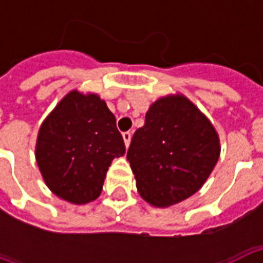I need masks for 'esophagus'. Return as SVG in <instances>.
<instances>
[{
	"instance_id": "obj_1",
	"label": "esophagus",
	"mask_w": 263,
	"mask_h": 263,
	"mask_svg": "<svg viewBox=\"0 0 263 263\" xmlns=\"http://www.w3.org/2000/svg\"><path fill=\"white\" fill-rule=\"evenodd\" d=\"M131 137H132V134L129 131L124 132V134H122V138H124V142H125L126 148L129 146V142H131Z\"/></svg>"
}]
</instances>
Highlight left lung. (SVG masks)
Segmentation results:
<instances>
[{
	"label": "left lung",
	"instance_id": "left-lung-1",
	"mask_svg": "<svg viewBox=\"0 0 263 263\" xmlns=\"http://www.w3.org/2000/svg\"><path fill=\"white\" fill-rule=\"evenodd\" d=\"M220 156L214 126L192 101L169 96L155 101L126 154L141 197L169 207L193 196Z\"/></svg>",
	"mask_w": 263,
	"mask_h": 263
}]
</instances>
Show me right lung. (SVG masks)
Segmentation results:
<instances>
[{"instance_id": "obj_1", "label": "right lung", "mask_w": 263, "mask_h": 263, "mask_svg": "<svg viewBox=\"0 0 263 263\" xmlns=\"http://www.w3.org/2000/svg\"><path fill=\"white\" fill-rule=\"evenodd\" d=\"M124 154L114 114L96 94L69 92L37 135L36 162L43 180L58 197L73 204L96 200L111 162Z\"/></svg>"}]
</instances>
